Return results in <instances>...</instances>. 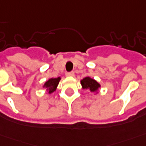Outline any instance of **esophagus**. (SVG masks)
Returning a JSON list of instances; mask_svg holds the SVG:
<instances>
[{
  "mask_svg": "<svg viewBox=\"0 0 146 146\" xmlns=\"http://www.w3.org/2000/svg\"><path fill=\"white\" fill-rule=\"evenodd\" d=\"M74 75H75V74H74V72H72V71H71V72H67V73H66V75H67V76H73Z\"/></svg>",
  "mask_w": 146,
  "mask_h": 146,
  "instance_id": "obj_1",
  "label": "esophagus"
}]
</instances>
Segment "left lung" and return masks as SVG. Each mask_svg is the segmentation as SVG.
Returning <instances> with one entry per match:
<instances>
[{"label":"left lung","instance_id":"8db88e82","mask_svg":"<svg viewBox=\"0 0 146 146\" xmlns=\"http://www.w3.org/2000/svg\"><path fill=\"white\" fill-rule=\"evenodd\" d=\"M81 84L83 89H90V91H95L100 86L94 79H90V77H86L83 80H81Z\"/></svg>","mask_w":146,"mask_h":146}]
</instances>
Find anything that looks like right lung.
<instances>
[{
  "instance_id": "add662e5",
  "label": "right lung",
  "mask_w": 146,
  "mask_h": 146,
  "mask_svg": "<svg viewBox=\"0 0 146 146\" xmlns=\"http://www.w3.org/2000/svg\"><path fill=\"white\" fill-rule=\"evenodd\" d=\"M60 78H55V79H49L48 81H47L45 84H44V87L47 88V90H48V93L51 94L53 91H55L56 89V86H58L59 82H60Z\"/></svg>"
}]
</instances>
